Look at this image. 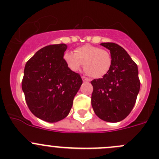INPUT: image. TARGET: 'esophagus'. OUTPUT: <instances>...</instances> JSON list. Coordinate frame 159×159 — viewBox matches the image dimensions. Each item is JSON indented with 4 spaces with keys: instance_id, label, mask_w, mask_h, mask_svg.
I'll return each mask as SVG.
<instances>
[{
    "instance_id": "esophagus-1",
    "label": "esophagus",
    "mask_w": 159,
    "mask_h": 159,
    "mask_svg": "<svg viewBox=\"0 0 159 159\" xmlns=\"http://www.w3.org/2000/svg\"><path fill=\"white\" fill-rule=\"evenodd\" d=\"M81 78H82L83 81H84V82H88V81H90V79H88V78H86L85 76H82V77H81Z\"/></svg>"
}]
</instances>
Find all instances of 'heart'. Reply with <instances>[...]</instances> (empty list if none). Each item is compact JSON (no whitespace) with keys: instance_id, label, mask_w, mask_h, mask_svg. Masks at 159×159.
Here are the masks:
<instances>
[{"instance_id":"1","label":"heart","mask_w":159,"mask_h":159,"mask_svg":"<svg viewBox=\"0 0 159 159\" xmlns=\"http://www.w3.org/2000/svg\"><path fill=\"white\" fill-rule=\"evenodd\" d=\"M63 58L71 71H78L84 64L85 72L94 78L105 76L112 66V56L110 52L91 45L78 47L75 53L66 52Z\"/></svg>"}]
</instances>
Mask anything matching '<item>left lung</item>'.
<instances>
[{
	"label": "left lung",
	"mask_w": 159,
	"mask_h": 159,
	"mask_svg": "<svg viewBox=\"0 0 159 159\" xmlns=\"http://www.w3.org/2000/svg\"><path fill=\"white\" fill-rule=\"evenodd\" d=\"M110 50L112 66L102 78L91 81V105L95 114L107 122H120L126 117L136 103L140 89L137 65L123 47L103 43Z\"/></svg>",
	"instance_id": "left-lung-1"
}]
</instances>
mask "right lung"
Here are the masks:
<instances>
[{
  "mask_svg": "<svg viewBox=\"0 0 159 159\" xmlns=\"http://www.w3.org/2000/svg\"><path fill=\"white\" fill-rule=\"evenodd\" d=\"M66 49L64 43L43 47L25 66L22 89L26 104L33 115L49 123L68 116L82 84L80 75L66 66Z\"/></svg>",
  "mask_w": 159,
  "mask_h": 159,
  "instance_id": "obj_1",
  "label": "right lung"
}]
</instances>
